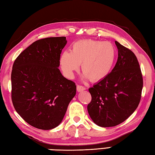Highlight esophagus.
<instances>
[{"mask_svg":"<svg viewBox=\"0 0 155 155\" xmlns=\"http://www.w3.org/2000/svg\"><path fill=\"white\" fill-rule=\"evenodd\" d=\"M85 90V88L83 86H81V85H77V91L78 92H81V91H83Z\"/></svg>","mask_w":155,"mask_h":155,"instance_id":"1","label":"esophagus"}]
</instances>
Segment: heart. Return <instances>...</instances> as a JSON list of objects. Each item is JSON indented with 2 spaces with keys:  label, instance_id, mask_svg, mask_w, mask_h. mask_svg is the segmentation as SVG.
<instances>
[{
  "label": "heart",
  "instance_id": "obj_1",
  "mask_svg": "<svg viewBox=\"0 0 155 155\" xmlns=\"http://www.w3.org/2000/svg\"><path fill=\"white\" fill-rule=\"evenodd\" d=\"M117 57V50L112 43L93 39L74 42L71 51H63L59 62L64 74L69 78L74 76L81 63L84 77L92 82L104 80L113 69Z\"/></svg>",
  "mask_w": 155,
  "mask_h": 155
}]
</instances>
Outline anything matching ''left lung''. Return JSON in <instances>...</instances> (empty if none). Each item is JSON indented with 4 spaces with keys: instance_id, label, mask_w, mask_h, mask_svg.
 I'll use <instances>...</instances> for the list:
<instances>
[{
    "instance_id": "obj_1",
    "label": "left lung",
    "mask_w": 155,
    "mask_h": 155,
    "mask_svg": "<svg viewBox=\"0 0 155 155\" xmlns=\"http://www.w3.org/2000/svg\"><path fill=\"white\" fill-rule=\"evenodd\" d=\"M118 60L104 80L88 89L92 99L88 112L99 127L118 125L127 120L140 104L143 78L139 62L129 49L115 41Z\"/></svg>"
}]
</instances>
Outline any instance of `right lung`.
<instances>
[{
    "instance_id": "1",
    "label": "right lung",
    "mask_w": 155,
    "mask_h": 155,
    "mask_svg": "<svg viewBox=\"0 0 155 155\" xmlns=\"http://www.w3.org/2000/svg\"><path fill=\"white\" fill-rule=\"evenodd\" d=\"M65 37L37 40L14 61L12 99L16 112L30 125L50 130L58 126L76 94L75 84L60 71Z\"/></svg>"
}]
</instances>
